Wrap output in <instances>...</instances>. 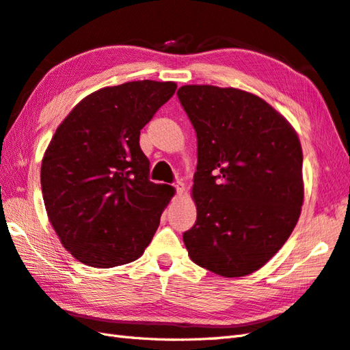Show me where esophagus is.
<instances>
[{
	"instance_id": "esophagus-1",
	"label": "esophagus",
	"mask_w": 350,
	"mask_h": 350,
	"mask_svg": "<svg viewBox=\"0 0 350 350\" xmlns=\"http://www.w3.org/2000/svg\"><path fill=\"white\" fill-rule=\"evenodd\" d=\"M173 186H174V189H176V192H177V195L183 193V191H185V183H183L182 180H177V182H174V183H173Z\"/></svg>"
}]
</instances>
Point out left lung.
Masks as SVG:
<instances>
[{
    "mask_svg": "<svg viewBox=\"0 0 350 350\" xmlns=\"http://www.w3.org/2000/svg\"><path fill=\"white\" fill-rule=\"evenodd\" d=\"M177 96L198 140L187 253L221 276L253 273L280 252L300 217V140L280 112L243 90L183 85Z\"/></svg>",
    "mask_w": 350,
    "mask_h": 350,
    "instance_id": "left-lung-1",
    "label": "left lung"
}]
</instances>
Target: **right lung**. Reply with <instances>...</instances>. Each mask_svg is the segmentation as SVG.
I'll list each match as a JSON object with an SVG mask.
<instances>
[{
	"mask_svg": "<svg viewBox=\"0 0 350 350\" xmlns=\"http://www.w3.org/2000/svg\"><path fill=\"white\" fill-rule=\"evenodd\" d=\"M150 79L88 94L62 122L41 164L53 229L93 267L134 262L154 238L173 187L149 180L140 130L176 92Z\"/></svg>",
	"mask_w": 350,
	"mask_h": 350,
	"instance_id": "obj_1",
	"label": "right lung"
}]
</instances>
